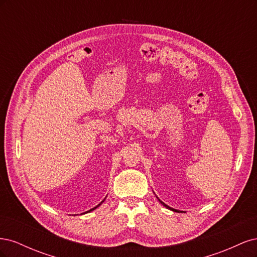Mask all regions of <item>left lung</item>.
I'll return each mask as SVG.
<instances>
[{
	"mask_svg": "<svg viewBox=\"0 0 257 257\" xmlns=\"http://www.w3.org/2000/svg\"><path fill=\"white\" fill-rule=\"evenodd\" d=\"M159 200H160V199H159ZM160 201H161V200H160ZM161 203H162V201H161ZM162 204H163V205H164V206H165L166 208H168V209H170V210H173V211H175V212H179V211H178V210H176V209H173V208H170V207H168V206H167V205H165L164 203H162Z\"/></svg>",
	"mask_w": 257,
	"mask_h": 257,
	"instance_id": "obj_1",
	"label": "left lung"
}]
</instances>
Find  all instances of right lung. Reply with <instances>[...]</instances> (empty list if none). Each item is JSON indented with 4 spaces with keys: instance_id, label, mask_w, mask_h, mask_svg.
Wrapping results in <instances>:
<instances>
[{
    "instance_id": "add662e5",
    "label": "right lung",
    "mask_w": 257,
    "mask_h": 257,
    "mask_svg": "<svg viewBox=\"0 0 257 257\" xmlns=\"http://www.w3.org/2000/svg\"><path fill=\"white\" fill-rule=\"evenodd\" d=\"M103 201H104V200H103ZM103 201H102V203H103ZM102 203H100V204H102ZM100 204H98V205H97L96 207H94V208H92V209H90V210H89V211H87V212H90V211H92V210H94V209H96V208H97V207H98V206H99Z\"/></svg>"
}]
</instances>
